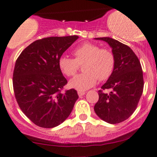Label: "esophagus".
Wrapping results in <instances>:
<instances>
[{
	"label": "esophagus",
	"mask_w": 157,
	"mask_h": 157,
	"mask_svg": "<svg viewBox=\"0 0 157 157\" xmlns=\"http://www.w3.org/2000/svg\"><path fill=\"white\" fill-rule=\"evenodd\" d=\"M78 94L79 97H82V96H84L85 94V91H78Z\"/></svg>",
	"instance_id": "1"
}]
</instances>
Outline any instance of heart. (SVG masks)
<instances>
[{
    "label": "heart",
    "instance_id": "b5f03b06",
    "mask_svg": "<svg viewBox=\"0 0 157 157\" xmlns=\"http://www.w3.org/2000/svg\"><path fill=\"white\" fill-rule=\"evenodd\" d=\"M74 58L62 56L59 58L58 66L63 75L73 76L82 66V71L71 79L69 87L78 91H84L94 87L99 81H105L112 75L115 67V57L108 48H100L95 43H82L72 51Z\"/></svg>",
    "mask_w": 157,
    "mask_h": 157
}]
</instances>
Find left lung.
<instances>
[{
    "instance_id": "left-lung-1",
    "label": "left lung",
    "mask_w": 157,
    "mask_h": 157,
    "mask_svg": "<svg viewBox=\"0 0 157 157\" xmlns=\"http://www.w3.org/2000/svg\"><path fill=\"white\" fill-rule=\"evenodd\" d=\"M112 48L115 67L112 75L99 90L94 111L99 117L115 124L129 118L137 108L144 88L143 72L136 54L128 45L110 37L95 38ZM110 90L105 93L103 90Z\"/></svg>"
}]
</instances>
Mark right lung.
Wrapping results in <instances>:
<instances>
[{
  "mask_svg": "<svg viewBox=\"0 0 157 157\" xmlns=\"http://www.w3.org/2000/svg\"><path fill=\"white\" fill-rule=\"evenodd\" d=\"M78 36H52L32 43L20 54L13 71V90L20 109L34 124L43 128L60 125L78 98L75 89L61 93L67 80L59 58Z\"/></svg>",
  "mask_w": 157,
  "mask_h": 157,
  "instance_id": "add662e5",
  "label": "right lung"
}]
</instances>
